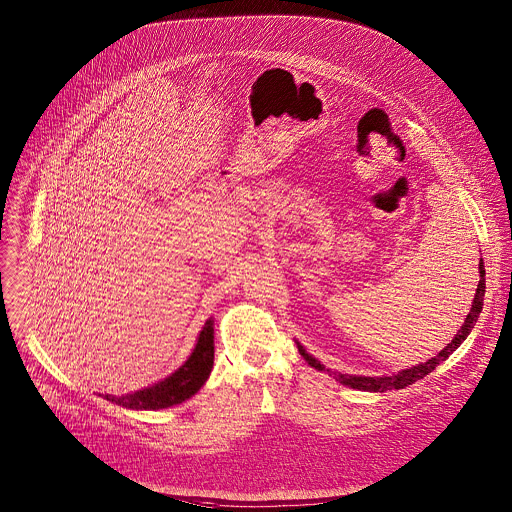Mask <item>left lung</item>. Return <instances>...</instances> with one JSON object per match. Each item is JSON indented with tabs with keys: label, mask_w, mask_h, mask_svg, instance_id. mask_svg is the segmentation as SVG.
<instances>
[{
	"label": "left lung",
	"mask_w": 512,
	"mask_h": 512,
	"mask_svg": "<svg viewBox=\"0 0 512 512\" xmlns=\"http://www.w3.org/2000/svg\"><path fill=\"white\" fill-rule=\"evenodd\" d=\"M479 273H481V279H479V285H477V295H475V299H473L471 312H469L467 318H465V324H463L461 330L455 334V338H453L437 356H433L431 360H427V362H423V364H417V366H413V368H409V370H404V372H400V374L384 376V378L336 374V372H330V370H326V372H330V374L334 376V380L340 382L342 386H348V388H354V390H364V392L402 390V388H406L409 384L421 380L423 376H427L429 372H433L441 362H445V360L457 350V346L469 336V332L473 330V326H475V322H477V318H479V314H481V310H483V297H485V265H483V259H481V263H479ZM299 352H301V356L307 360L312 368H316V370H320V372L324 370V366H322L316 358H312L301 344H299Z\"/></svg>",
	"instance_id": "1"
}]
</instances>
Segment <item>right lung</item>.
<instances>
[{
	"label": "right lung",
	"instance_id": "1",
	"mask_svg": "<svg viewBox=\"0 0 512 512\" xmlns=\"http://www.w3.org/2000/svg\"><path fill=\"white\" fill-rule=\"evenodd\" d=\"M213 368V322L207 320L188 362L156 386L126 396H104L108 402L132 409H162L192 398L209 378Z\"/></svg>",
	"mask_w": 512,
	"mask_h": 512
}]
</instances>
